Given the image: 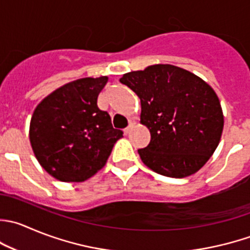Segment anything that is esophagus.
Returning <instances> with one entry per match:
<instances>
[{"label":"esophagus","instance_id":"34e87169","mask_svg":"<svg viewBox=\"0 0 250 250\" xmlns=\"http://www.w3.org/2000/svg\"><path fill=\"white\" fill-rule=\"evenodd\" d=\"M135 125L134 121H130L129 125H128V127H127V128H125V134H128V133L130 132V129H132L133 125Z\"/></svg>","mask_w":250,"mask_h":250}]
</instances>
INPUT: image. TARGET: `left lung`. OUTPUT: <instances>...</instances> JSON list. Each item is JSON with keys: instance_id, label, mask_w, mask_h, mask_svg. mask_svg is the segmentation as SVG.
Instances as JSON below:
<instances>
[{"instance_id": "obj_1", "label": "left lung", "mask_w": 250, "mask_h": 250, "mask_svg": "<svg viewBox=\"0 0 250 250\" xmlns=\"http://www.w3.org/2000/svg\"><path fill=\"white\" fill-rule=\"evenodd\" d=\"M140 99V123L151 134L139 149L143 164L156 173L183 178L199 171L221 140L224 112L214 89L192 72L152 64L120 79Z\"/></svg>"}]
</instances>
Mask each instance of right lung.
I'll return each mask as SVG.
<instances>
[{"label": "right lung", "instance_id": "1", "mask_svg": "<svg viewBox=\"0 0 250 250\" xmlns=\"http://www.w3.org/2000/svg\"><path fill=\"white\" fill-rule=\"evenodd\" d=\"M106 76L69 82L48 94L34 110L29 140L39 164L53 178L84 182L107 162L123 132L98 107Z\"/></svg>", "mask_w": 250, "mask_h": 250}]
</instances>
